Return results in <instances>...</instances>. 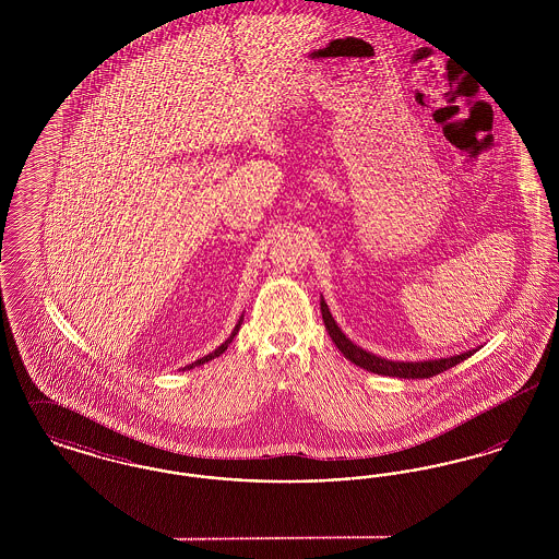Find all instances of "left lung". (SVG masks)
I'll return each mask as SVG.
<instances>
[{"label": "left lung", "instance_id": "obj_1", "mask_svg": "<svg viewBox=\"0 0 559 559\" xmlns=\"http://www.w3.org/2000/svg\"><path fill=\"white\" fill-rule=\"evenodd\" d=\"M320 312H322V320H324V326H326L331 340L335 342V346L342 349V354L346 356L347 360L358 365L360 369H367V371L377 372V374L400 377V379H427V377H433L438 372L449 371L454 365L463 362L465 358H469L476 352V349H472V352L456 354V356H451V358L424 360V362H392V360L379 358L374 354H369L367 349L352 344L346 335L342 333V329L335 324V320L331 317L324 299H320Z\"/></svg>", "mask_w": 559, "mask_h": 559}]
</instances>
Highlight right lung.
I'll return each mask as SVG.
<instances>
[{"mask_svg":"<svg viewBox=\"0 0 559 559\" xmlns=\"http://www.w3.org/2000/svg\"><path fill=\"white\" fill-rule=\"evenodd\" d=\"M239 329H240V320H239V324H237V326H235V331H233V335H230V337H228V340H226V342H224V344H222V346L217 347V349H213L212 354H207V356H203V358H199V360H197V362H192V365H188V369H192V367H199V365H205V362H210V360H212V358H215V356H219V354H224V352H226V347H228V344H230V342H233V340H235V335H237V333H239Z\"/></svg>","mask_w":559,"mask_h":559,"instance_id":"obj_1","label":"right lung"}]
</instances>
